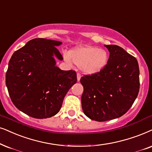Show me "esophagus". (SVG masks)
<instances>
[{
  "label": "esophagus",
  "instance_id": "34e87169",
  "mask_svg": "<svg viewBox=\"0 0 152 152\" xmlns=\"http://www.w3.org/2000/svg\"><path fill=\"white\" fill-rule=\"evenodd\" d=\"M81 77H82V75H81L80 73H77V81H78V82L80 80Z\"/></svg>",
  "mask_w": 152,
  "mask_h": 152
}]
</instances>
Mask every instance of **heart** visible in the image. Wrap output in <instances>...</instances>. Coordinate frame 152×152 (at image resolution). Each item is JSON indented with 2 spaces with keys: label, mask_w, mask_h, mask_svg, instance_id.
Instances as JSON below:
<instances>
[{
  "label": "heart",
  "mask_w": 152,
  "mask_h": 152,
  "mask_svg": "<svg viewBox=\"0 0 152 152\" xmlns=\"http://www.w3.org/2000/svg\"><path fill=\"white\" fill-rule=\"evenodd\" d=\"M64 57L67 62L70 64L72 61L88 75L100 72L109 60V55L105 50L88 45L76 47L70 51L69 54H65Z\"/></svg>",
  "instance_id": "b5f03b06"
}]
</instances>
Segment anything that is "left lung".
Instances as JSON below:
<instances>
[{
	"label": "left lung",
	"instance_id": "left-lung-1",
	"mask_svg": "<svg viewBox=\"0 0 152 152\" xmlns=\"http://www.w3.org/2000/svg\"><path fill=\"white\" fill-rule=\"evenodd\" d=\"M106 66L98 73L84 75L82 107L89 119L105 121L126 113L138 95L140 70L137 59L121 47L106 45Z\"/></svg>",
	"mask_w": 152,
	"mask_h": 152
}]
</instances>
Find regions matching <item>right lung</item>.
Instances as JSON below:
<instances>
[{"mask_svg":"<svg viewBox=\"0 0 152 152\" xmlns=\"http://www.w3.org/2000/svg\"><path fill=\"white\" fill-rule=\"evenodd\" d=\"M61 42L35 38L17 50L9 61L5 82L15 107L36 119L56 115L64 97L77 82L74 70H62L54 56L63 60L55 46Z\"/></svg>","mask_w":152,"mask_h":152,"instance_id":"add662e5","label":"right lung"}]
</instances>
